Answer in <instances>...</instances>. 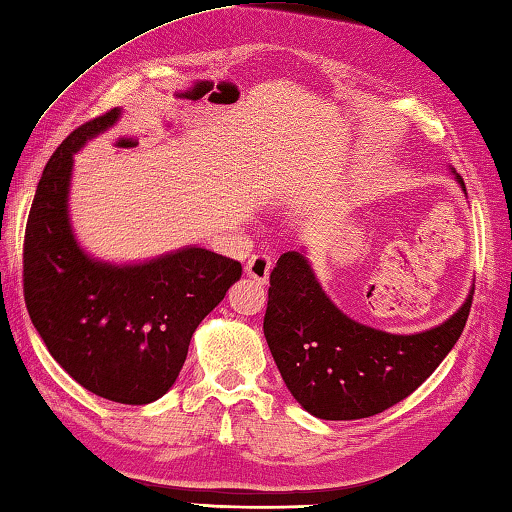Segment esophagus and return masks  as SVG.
I'll return each mask as SVG.
<instances>
[{"mask_svg":"<svg viewBox=\"0 0 512 512\" xmlns=\"http://www.w3.org/2000/svg\"><path fill=\"white\" fill-rule=\"evenodd\" d=\"M271 268H273V259L271 255L266 253H257L253 255L246 262V275L253 277L257 282H268V275H271Z\"/></svg>","mask_w":512,"mask_h":512,"instance_id":"34e87169","label":"esophagus"}]
</instances>
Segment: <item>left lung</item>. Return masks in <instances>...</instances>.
Here are the masks:
<instances>
[{
    "mask_svg": "<svg viewBox=\"0 0 512 512\" xmlns=\"http://www.w3.org/2000/svg\"><path fill=\"white\" fill-rule=\"evenodd\" d=\"M470 306L472 297L450 320L414 336L371 329L347 318L324 295L306 257L288 250L271 273L264 336L306 412L353 421L385 412L421 387L459 340Z\"/></svg>",
    "mask_w": 512,
    "mask_h": 512,
    "instance_id": "1",
    "label": "left lung"
}]
</instances>
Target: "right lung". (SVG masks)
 <instances>
[{
	"label": "right lung",
	"instance_id": "right-lung-1",
	"mask_svg": "<svg viewBox=\"0 0 512 512\" xmlns=\"http://www.w3.org/2000/svg\"><path fill=\"white\" fill-rule=\"evenodd\" d=\"M91 118L46 163L24 235V300L46 349L91 394L145 405L174 385L201 320L241 277L237 259L183 248L136 266L87 257L69 224L73 152L118 120Z\"/></svg>",
	"mask_w": 512,
	"mask_h": 512
}]
</instances>
